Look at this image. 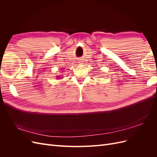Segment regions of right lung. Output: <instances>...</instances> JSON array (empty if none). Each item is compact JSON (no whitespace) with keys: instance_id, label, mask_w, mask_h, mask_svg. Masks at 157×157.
Wrapping results in <instances>:
<instances>
[{"instance_id":"add662e5","label":"right lung","mask_w":157,"mask_h":157,"mask_svg":"<svg viewBox=\"0 0 157 157\" xmlns=\"http://www.w3.org/2000/svg\"><path fill=\"white\" fill-rule=\"evenodd\" d=\"M58 77V78H60V77Z\"/></svg>"}]
</instances>
